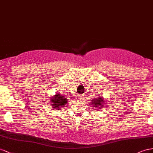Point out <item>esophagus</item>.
Here are the masks:
<instances>
[{
	"instance_id": "34e87169",
	"label": "esophagus",
	"mask_w": 153,
	"mask_h": 153,
	"mask_svg": "<svg viewBox=\"0 0 153 153\" xmlns=\"http://www.w3.org/2000/svg\"><path fill=\"white\" fill-rule=\"evenodd\" d=\"M82 99H83V96H82V95H79V97H78V99L80 100V101H81V100H82Z\"/></svg>"
}]
</instances>
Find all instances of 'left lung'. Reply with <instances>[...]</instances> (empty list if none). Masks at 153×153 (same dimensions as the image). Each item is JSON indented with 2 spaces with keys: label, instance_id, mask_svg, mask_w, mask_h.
Wrapping results in <instances>:
<instances>
[{
  "label": "left lung",
  "instance_id": "left-lung-1",
  "mask_svg": "<svg viewBox=\"0 0 153 153\" xmlns=\"http://www.w3.org/2000/svg\"><path fill=\"white\" fill-rule=\"evenodd\" d=\"M103 99H102L101 98H96L95 99H94V101H93V102H91V104H92V105H95V106H98V104H101V103H102L101 102V100H102ZM101 106H102V104H101ZM96 107V106H95Z\"/></svg>",
  "mask_w": 153,
  "mask_h": 153
}]
</instances>
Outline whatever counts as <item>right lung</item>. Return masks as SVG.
<instances>
[{
	"instance_id": "add662e5",
	"label": "right lung",
	"mask_w": 153,
	"mask_h": 153,
	"mask_svg": "<svg viewBox=\"0 0 153 153\" xmlns=\"http://www.w3.org/2000/svg\"><path fill=\"white\" fill-rule=\"evenodd\" d=\"M51 102L52 103V106L54 108V109L56 110V109L63 107L64 105H65L67 102V100L63 95L58 94L51 99Z\"/></svg>"
}]
</instances>
